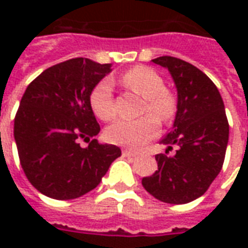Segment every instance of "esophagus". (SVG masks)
<instances>
[{"label":"esophagus","instance_id":"34e87169","mask_svg":"<svg viewBox=\"0 0 248 248\" xmlns=\"http://www.w3.org/2000/svg\"><path fill=\"white\" fill-rule=\"evenodd\" d=\"M122 155L124 156H135L137 155V153L133 150H127V149H124V150H122Z\"/></svg>","mask_w":248,"mask_h":248}]
</instances>
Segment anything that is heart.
<instances>
[{
    "mask_svg": "<svg viewBox=\"0 0 248 248\" xmlns=\"http://www.w3.org/2000/svg\"><path fill=\"white\" fill-rule=\"evenodd\" d=\"M124 86L145 98L142 106L143 115L138 119H118L106 129V138L114 145L138 149L154 140L159 133L161 122L172 118L175 111V99L165 89L162 77L150 67L137 66L121 77ZM90 106L98 118L110 121L115 117L113 98V85L108 79L98 82L90 94Z\"/></svg>",
    "mask_w": 248,
    "mask_h": 248,
    "instance_id": "b5f03b06",
    "label": "heart"
}]
</instances>
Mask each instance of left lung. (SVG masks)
<instances>
[{"mask_svg": "<svg viewBox=\"0 0 248 248\" xmlns=\"http://www.w3.org/2000/svg\"><path fill=\"white\" fill-rule=\"evenodd\" d=\"M154 63L170 71L178 92L174 127L161 140L166 154H156L158 170L142 179L147 192L171 204H183L202 197L222 170L229 142V121L223 99L214 82L191 63L163 56Z\"/></svg>", "mask_w": 248, "mask_h": 248, "instance_id": "1", "label": "left lung"}]
</instances>
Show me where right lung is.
<instances>
[{"instance_id":"obj_1","label":"right lung","mask_w":248,"mask_h":248,"mask_svg":"<svg viewBox=\"0 0 248 248\" xmlns=\"http://www.w3.org/2000/svg\"><path fill=\"white\" fill-rule=\"evenodd\" d=\"M110 63L73 58L42 71L26 87L14 118V140L29 182L53 199H76L99 185L121 149L93 137L99 124L90 94ZM89 143L82 148L79 140Z\"/></svg>"}]
</instances>
